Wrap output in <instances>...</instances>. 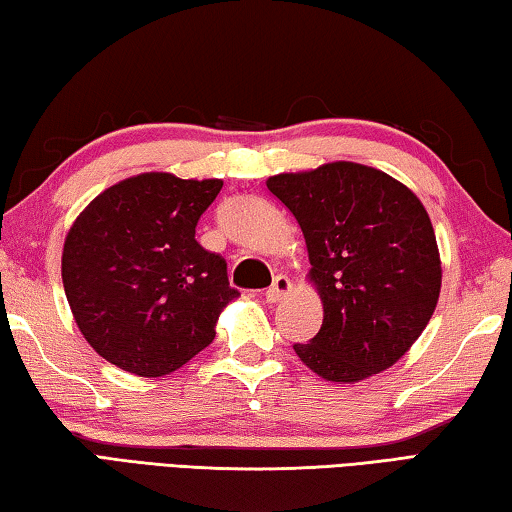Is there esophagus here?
<instances>
[{
    "instance_id": "1",
    "label": "esophagus",
    "mask_w": 512,
    "mask_h": 512,
    "mask_svg": "<svg viewBox=\"0 0 512 512\" xmlns=\"http://www.w3.org/2000/svg\"><path fill=\"white\" fill-rule=\"evenodd\" d=\"M289 291H291V280H289V277L287 275H275L273 277V284L264 293V298H266V302H280L284 296H287Z\"/></svg>"
}]
</instances>
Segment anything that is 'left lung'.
I'll use <instances>...</instances> for the list:
<instances>
[{"mask_svg":"<svg viewBox=\"0 0 512 512\" xmlns=\"http://www.w3.org/2000/svg\"><path fill=\"white\" fill-rule=\"evenodd\" d=\"M266 187L296 216L323 300L318 334L293 345L300 361L343 384L391 368L427 327L443 280L420 198L357 162L280 173Z\"/></svg>","mask_w":512,"mask_h":512,"instance_id":"8db88e82","label":"left lung"}]
</instances>
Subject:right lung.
I'll use <instances>...</instances> for the list:
<instances>
[{
	"mask_svg": "<svg viewBox=\"0 0 512 512\" xmlns=\"http://www.w3.org/2000/svg\"><path fill=\"white\" fill-rule=\"evenodd\" d=\"M223 180L151 171L108 187L67 232L63 287L94 350L126 372L162 377L214 341L239 296L228 264L196 241Z\"/></svg>",
	"mask_w": 512,
	"mask_h": 512,
	"instance_id": "1",
	"label": "right lung"
}]
</instances>
